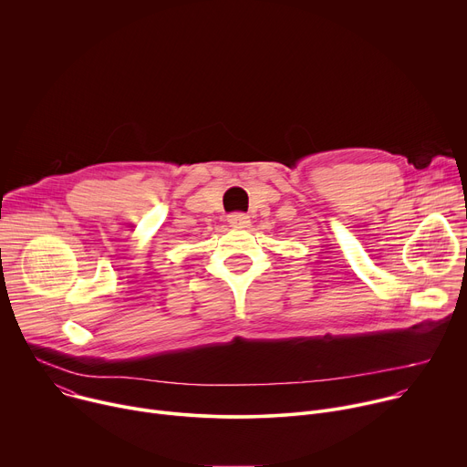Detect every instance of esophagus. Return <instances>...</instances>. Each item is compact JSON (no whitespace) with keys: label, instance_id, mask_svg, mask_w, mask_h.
Instances as JSON below:
<instances>
[{"label":"esophagus","instance_id":"obj_1","mask_svg":"<svg viewBox=\"0 0 467 467\" xmlns=\"http://www.w3.org/2000/svg\"><path fill=\"white\" fill-rule=\"evenodd\" d=\"M227 222H229V225L234 227V229H245V227L251 223V222H249V216L244 214V213H233V214H229V216H227Z\"/></svg>","mask_w":467,"mask_h":467}]
</instances>
